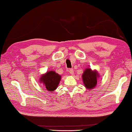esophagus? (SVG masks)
Instances as JSON below:
<instances>
[{"label":"esophagus","mask_w":132,"mask_h":132,"mask_svg":"<svg viewBox=\"0 0 132 132\" xmlns=\"http://www.w3.org/2000/svg\"><path fill=\"white\" fill-rule=\"evenodd\" d=\"M69 73H70V75H73V74H74V71H73V69H69Z\"/></svg>","instance_id":"34e87169"}]
</instances>
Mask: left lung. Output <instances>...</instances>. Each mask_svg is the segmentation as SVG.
I'll return each instance as SVG.
<instances>
[{"label":"left lung","instance_id":"left-lung-1","mask_svg":"<svg viewBox=\"0 0 132 132\" xmlns=\"http://www.w3.org/2000/svg\"><path fill=\"white\" fill-rule=\"evenodd\" d=\"M98 77V75L97 71H92L90 68L86 69L82 75L85 86H86L87 89H93L96 86Z\"/></svg>","mask_w":132,"mask_h":132}]
</instances>
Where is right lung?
<instances>
[{
  "instance_id": "1",
  "label": "right lung",
  "mask_w": 132,
  "mask_h": 132,
  "mask_svg": "<svg viewBox=\"0 0 132 132\" xmlns=\"http://www.w3.org/2000/svg\"><path fill=\"white\" fill-rule=\"evenodd\" d=\"M61 76L53 71H49L41 77V82L44 84L46 89L49 91H53L56 89Z\"/></svg>"
}]
</instances>
